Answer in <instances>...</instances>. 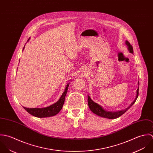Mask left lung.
Listing matches in <instances>:
<instances>
[{"label":"left lung","instance_id":"obj_1","mask_svg":"<svg viewBox=\"0 0 153 153\" xmlns=\"http://www.w3.org/2000/svg\"><path fill=\"white\" fill-rule=\"evenodd\" d=\"M125 44L126 45L128 50L129 51V53L133 54V53H134L133 48H132V46L130 44V43L128 41H125ZM138 84L139 85V82L138 83ZM138 91H139V88H138V89L137 90V92H136L137 94H136L135 99L131 103V104L127 108H126L124 110L118 111H117V112H110V111H106L102 106H100V105L97 104V103H95L94 102H93V100H92L89 94L88 95V105H89V108H90V109H91V111H92V112L94 113V114L99 116V117L105 118H108V119H116V118L120 117V116H121L125 112H126L128 110V109H129L134 105V103L135 102L137 99L138 98Z\"/></svg>","mask_w":153,"mask_h":153}]
</instances>
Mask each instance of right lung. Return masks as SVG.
Returning <instances> with one entry per match:
<instances>
[{"label":"right lung","mask_w":153,"mask_h":153,"mask_svg":"<svg viewBox=\"0 0 153 153\" xmlns=\"http://www.w3.org/2000/svg\"><path fill=\"white\" fill-rule=\"evenodd\" d=\"M30 38L28 39V41L30 40ZM25 48V46L23 48V50ZM70 83H68L65 88V90L64 92L62 93V95L59 99V100L56 102L55 103L45 108H28L26 107L23 108L30 114L32 115V116H34L37 118H46V117H50L54 116L57 115L60 111H61L62 106L64 103V100H65V97L67 94V90L68 88Z\"/></svg>","instance_id":"obj_1"}]
</instances>
